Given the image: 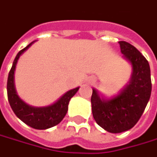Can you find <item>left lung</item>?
<instances>
[{
    "label": "left lung",
    "mask_w": 157,
    "mask_h": 157,
    "mask_svg": "<svg viewBox=\"0 0 157 157\" xmlns=\"http://www.w3.org/2000/svg\"><path fill=\"white\" fill-rule=\"evenodd\" d=\"M123 57L132 66L129 82L111 98L100 96L92 89L91 109L98 124L111 133L132 129L138 123L151 95V75L148 61L129 42H119Z\"/></svg>",
    "instance_id": "obj_1"
}]
</instances>
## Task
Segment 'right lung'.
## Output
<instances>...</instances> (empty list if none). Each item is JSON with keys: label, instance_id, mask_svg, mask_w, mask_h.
<instances>
[{"label": "right lung", "instance_id": "right-lung-1", "mask_svg": "<svg viewBox=\"0 0 157 157\" xmlns=\"http://www.w3.org/2000/svg\"><path fill=\"white\" fill-rule=\"evenodd\" d=\"M35 41L27 45L25 49L20 51L16 56L12 67L9 73L7 82L8 99L15 115H17L25 124L36 130H46L55 125L59 124L63 120L68 110L71 98L78 91L79 87L75 88L67 91L64 95L56 100L54 103L45 106H33L25 102L17 93L14 82V74L17 60L25 51H26Z\"/></svg>", "mask_w": 157, "mask_h": 157}]
</instances>
